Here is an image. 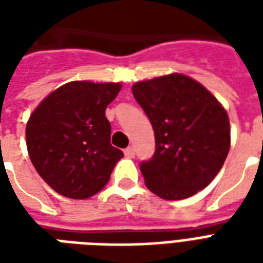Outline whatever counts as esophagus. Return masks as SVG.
I'll return each mask as SVG.
<instances>
[{"label": "esophagus", "mask_w": 263, "mask_h": 263, "mask_svg": "<svg viewBox=\"0 0 263 263\" xmlns=\"http://www.w3.org/2000/svg\"><path fill=\"white\" fill-rule=\"evenodd\" d=\"M124 154H125L126 158H134V156H135V149H134V146H128V148L124 151Z\"/></svg>", "instance_id": "obj_1"}]
</instances>
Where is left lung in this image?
<instances>
[{
	"mask_svg": "<svg viewBox=\"0 0 263 263\" xmlns=\"http://www.w3.org/2000/svg\"><path fill=\"white\" fill-rule=\"evenodd\" d=\"M154 126L156 149L141 163L146 187L165 200L193 196L217 176L230 151L224 107L198 81L173 73L132 86Z\"/></svg>",
	"mask_w": 263,
	"mask_h": 263,
	"instance_id": "8db88e82",
	"label": "left lung"
}]
</instances>
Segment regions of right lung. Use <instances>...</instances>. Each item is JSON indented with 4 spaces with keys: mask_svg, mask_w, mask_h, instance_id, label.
Instances as JSON below:
<instances>
[{
    "mask_svg": "<svg viewBox=\"0 0 263 263\" xmlns=\"http://www.w3.org/2000/svg\"><path fill=\"white\" fill-rule=\"evenodd\" d=\"M121 83L70 81L50 92L26 124L32 165L54 192L88 198L108 183L124 156L114 148L105 108Z\"/></svg>",
    "mask_w": 263,
    "mask_h": 263,
    "instance_id": "1",
    "label": "right lung"
}]
</instances>
